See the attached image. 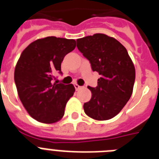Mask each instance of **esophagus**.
I'll use <instances>...</instances> for the list:
<instances>
[{
    "label": "esophagus",
    "mask_w": 159,
    "mask_h": 159,
    "mask_svg": "<svg viewBox=\"0 0 159 159\" xmlns=\"http://www.w3.org/2000/svg\"><path fill=\"white\" fill-rule=\"evenodd\" d=\"M74 86H75V90H79V89H80L81 88H82V86H80V85H78L77 84H75Z\"/></svg>",
    "instance_id": "obj_1"
}]
</instances>
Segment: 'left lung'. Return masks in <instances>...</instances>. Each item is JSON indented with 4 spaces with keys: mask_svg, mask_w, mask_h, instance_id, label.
Wrapping results in <instances>:
<instances>
[{
    "mask_svg": "<svg viewBox=\"0 0 159 159\" xmlns=\"http://www.w3.org/2000/svg\"><path fill=\"white\" fill-rule=\"evenodd\" d=\"M77 48L98 72L96 88L90 101L84 104L85 114L97 120H107L117 115L131 98L136 72L125 47L115 38L94 34L76 40Z\"/></svg>",
    "mask_w": 159,
    "mask_h": 159,
    "instance_id": "obj_1",
    "label": "left lung"
}]
</instances>
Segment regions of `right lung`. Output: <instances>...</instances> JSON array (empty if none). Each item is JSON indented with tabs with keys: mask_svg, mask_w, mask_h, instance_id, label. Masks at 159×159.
Masks as SVG:
<instances>
[{
	"mask_svg": "<svg viewBox=\"0 0 159 159\" xmlns=\"http://www.w3.org/2000/svg\"><path fill=\"white\" fill-rule=\"evenodd\" d=\"M75 48V40L48 36L31 43L21 53L14 82L20 101L35 120L53 124L64 115L75 89L72 84H53V75L62 74L61 61Z\"/></svg>",
	"mask_w": 159,
	"mask_h": 159,
	"instance_id": "right-lung-1",
	"label": "right lung"
}]
</instances>
